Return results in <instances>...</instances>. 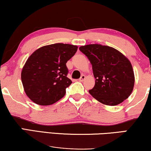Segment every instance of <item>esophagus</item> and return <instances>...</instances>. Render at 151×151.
<instances>
[{"instance_id": "obj_1", "label": "esophagus", "mask_w": 151, "mask_h": 151, "mask_svg": "<svg viewBox=\"0 0 151 151\" xmlns=\"http://www.w3.org/2000/svg\"><path fill=\"white\" fill-rule=\"evenodd\" d=\"M85 78H86V76L83 75H81V78H79V80H78V81H81V82H82L85 80Z\"/></svg>"}]
</instances>
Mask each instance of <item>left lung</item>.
<instances>
[{
  "instance_id": "left-lung-1",
  "label": "left lung",
  "mask_w": 151,
  "mask_h": 151,
  "mask_svg": "<svg viewBox=\"0 0 151 151\" xmlns=\"http://www.w3.org/2000/svg\"><path fill=\"white\" fill-rule=\"evenodd\" d=\"M79 50L92 65L95 86L89 93L100 103L115 106L130 96L135 83L132 65L116 48L101 44L82 46Z\"/></svg>"
}]
</instances>
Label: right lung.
<instances>
[{
	"instance_id": "obj_1",
	"label": "right lung",
	"mask_w": 151,
	"mask_h": 151,
	"mask_svg": "<svg viewBox=\"0 0 151 151\" xmlns=\"http://www.w3.org/2000/svg\"><path fill=\"white\" fill-rule=\"evenodd\" d=\"M78 46L56 43L35 50L27 59L21 72L25 94L40 105H50L65 96L72 83L67 77L65 63L74 56Z\"/></svg>"
}]
</instances>
